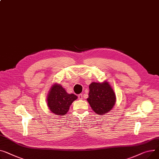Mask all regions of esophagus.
I'll use <instances>...</instances> for the list:
<instances>
[{"instance_id": "1", "label": "esophagus", "mask_w": 159, "mask_h": 159, "mask_svg": "<svg viewBox=\"0 0 159 159\" xmlns=\"http://www.w3.org/2000/svg\"><path fill=\"white\" fill-rule=\"evenodd\" d=\"M78 97H79V99L82 100L83 98V94H80L79 96H78Z\"/></svg>"}]
</instances>
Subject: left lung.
I'll list each match as a JSON object with an SVG mask.
<instances>
[{"label":"left lung","mask_w":159,"mask_h":159,"mask_svg":"<svg viewBox=\"0 0 159 159\" xmlns=\"http://www.w3.org/2000/svg\"><path fill=\"white\" fill-rule=\"evenodd\" d=\"M87 100L93 111L98 115H104L113 108L116 103V94L109 82H91Z\"/></svg>","instance_id":"obj_1"}]
</instances>
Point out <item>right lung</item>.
I'll return each instance as SVG.
<instances>
[{"label": "right lung", "instance_id": "obj_1", "mask_svg": "<svg viewBox=\"0 0 159 159\" xmlns=\"http://www.w3.org/2000/svg\"><path fill=\"white\" fill-rule=\"evenodd\" d=\"M77 98L73 93L68 94L61 84L55 83L47 95V105L52 113L62 116L68 112L70 105Z\"/></svg>", "mask_w": 159, "mask_h": 159}]
</instances>
